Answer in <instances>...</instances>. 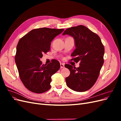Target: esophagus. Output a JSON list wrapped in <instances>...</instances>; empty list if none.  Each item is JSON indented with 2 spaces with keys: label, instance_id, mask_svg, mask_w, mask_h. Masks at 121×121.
Returning a JSON list of instances; mask_svg holds the SVG:
<instances>
[{
  "label": "esophagus",
  "instance_id": "obj_1",
  "mask_svg": "<svg viewBox=\"0 0 121 121\" xmlns=\"http://www.w3.org/2000/svg\"><path fill=\"white\" fill-rule=\"evenodd\" d=\"M60 68H65V64H60Z\"/></svg>",
  "mask_w": 121,
  "mask_h": 121
}]
</instances>
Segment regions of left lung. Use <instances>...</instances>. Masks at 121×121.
I'll return each instance as SVG.
<instances>
[{
	"mask_svg": "<svg viewBox=\"0 0 121 121\" xmlns=\"http://www.w3.org/2000/svg\"><path fill=\"white\" fill-rule=\"evenodd\" d=\"M68 34L74 38L76 49L71 54V60L80 61L79 67L65 64L70 71L65 78L67 85L77 92H84L90 89L99 75L104 63V47L99 36L83 25L67 29L63 35Z\"/></svg>",
	"mask_w": 121,
	"mask_h": 121,
	"instance_id": "8db88e82",
	"label": "left lung"
}]
</instances>
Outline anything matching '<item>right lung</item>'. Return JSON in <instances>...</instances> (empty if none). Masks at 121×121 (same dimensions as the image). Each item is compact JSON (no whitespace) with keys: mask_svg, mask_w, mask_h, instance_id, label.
Listing matches in <instances>:
<instances>
[{"mask_svg":"<svg viewBox=\"0 0 121 121\" xmlns=\"http://www.w3.org/2000/svg\"><path fill=\"white\" fill-rule=\"evenodd\" d=\"M64 30L48 28L35 29L19 40L17 47L15 61L21 80L31 92L42 93L51 87V77L60 68V63L52 60L42 64L40 58L48 52L51 42Z\"/></svg>","mask_w":121,"mask_h":121,"instance_id":"right-lung-1","label":"right lung"}]
</instances>
